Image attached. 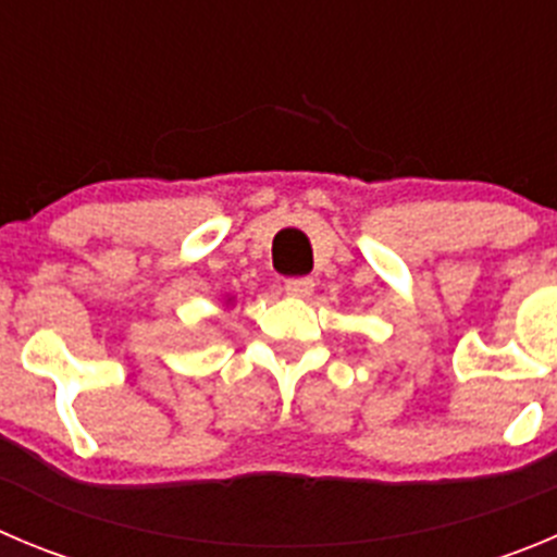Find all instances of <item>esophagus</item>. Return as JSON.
<instances>
[{"instance_id":"esophagus-1","label":"esophagus","mask_w":557,"mask_h":557,"mask_svg":"<svg viewBox=\"0 0 557 557\" xmlns=\"http://www.w3.org/2000/svg\"><path fill=\"white\" fill-rule=\"evenodd\" d=\"M313 288H315L313 277H290V280H285V285H283V290L288 296H310L313 294Z\"/></svg>"}]
</instances>
